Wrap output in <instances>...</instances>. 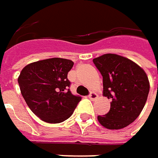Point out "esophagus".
Segmentation results:
<instances>
[{"instance_id":"esophagus-1","label":"esophagus","mask_w":158,"mask_h":158,"mask_svg":"<svg viewBox=\"0 0 158 158\" xmlns=\"http://www.w3.org/2000/svg\"><path fill=\"white\" fill-rule=\"evenodd\" d=\"M98 94L95 93V92H91V93L89 94V96H88V98H90L91 100H96V99L98 98Z\"/></svg>"}]
</instances>
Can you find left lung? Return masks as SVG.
Segmentation results:
<instances>
[{"label": "left lung", "mask_w": 158, "mask_h": 158, "mask_svg": "<svg viewBox=\"0 0 158 158\" xmlns=\"http://www.w3.org/2000/svg\"><path fill=\"white\" fill-rule=\"evenodd\" d=\"M103 76V96L111 99L106 114L98 116L99 123L109 130H120L132 123L140 114L149 92L145 70L131 60L115 53L93 59Z\"/></svg>", "instance_id": "1"}]
</instances>
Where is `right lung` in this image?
<instances>
[{
    "mask_svg": "<svg viewBox=\"0 0 158 158\" xmlns=\"http://www.w3.org/2000/svg\"><path fill=\"white\" fill-rule=\"evenodd\" d=\"M74 62L50 58L25 66L19 78L21 95L33 113L48 123H60L73 114L80 97L71 94L68 72Z\"/></svg>",
    "mask_w": 158,
    "mask_h": 158,
    "instance_id": "obj_1",
    "label": "right lung"
}]
</instances>
